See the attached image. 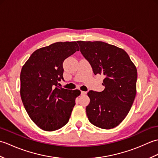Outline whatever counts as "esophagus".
I'll list each match as a JSON object with an SVG mask.
<instances>
[{
	"label": "esophagus",
	"instance_id": "1",
	"mask_svg": "<svg viewBox=\"0 0 158 158\" xmlns=\"http://www.w3.org/2000/svg\"><path fill=\"white\" fill-rule=\"evenodd\" d=\"M81 95H85L86 94H87V92H83V91H81Z\"/></svg>",
	"mask_w": 158,
	"mask_h": 158
}]
</instances>
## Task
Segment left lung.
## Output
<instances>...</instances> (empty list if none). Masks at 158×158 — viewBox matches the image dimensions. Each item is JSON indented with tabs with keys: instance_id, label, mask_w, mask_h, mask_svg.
I'll use <instances>...</instances> for the list:
<instances>
[{
	"instance_id": "8db88e82",
	"label": "left lung",
	"mask_w": 158,
	"mask_h": 158,
	"mask_svg": "<svg viewBox=\"0 0 158 158\" xmlns=\"http://www.w3.org/2000/svg\"><path fill=\"white\" fill-rule=\"evenodd\" d=\"M94 75L105 76L102 92L90 90L88 119L102 129L117 126L128 114L136 93L137 70L123 49L102 41H77Z\"/></svg>"
}]
</instances>
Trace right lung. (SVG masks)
Returning a JSON list of instances; mask_svg holds the SVG:
<instances>
[{
    "label": "right lung",
    "instance_id": "1",
    "mask_svg": "<svg viewBox=\"0 0 158 158\" xmlns=\"http://www.w3.org/2000/svg\"><path fill=\"white\" fill-rule=\"evenodd\" d=\"M79 48L75 41L57 42L32 53L20 74V95L29 117L43 130L54 131L69 122L78 89L58 85L64 80L63 62Z\"/></svg>",
    "mask_w": 158,
    "mask_h": 158
}]
</instances>
